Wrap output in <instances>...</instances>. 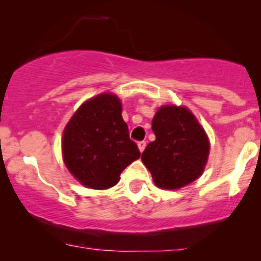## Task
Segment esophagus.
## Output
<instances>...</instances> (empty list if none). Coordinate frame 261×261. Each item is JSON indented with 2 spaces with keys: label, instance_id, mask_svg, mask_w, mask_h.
I'll use <instances>...</instances> for the list:
<instances>
[{
  "label": "esophagus",
  "instance_id": "obj_1",
  "mask_svg": "<svg viewBox=\"0 0 261 261\" xmlns=\"http://www.w3.org/2000/svg\"><path fill=\"white\" fill-rule=\"evenodd\" d=\"M137 146H139L140 152H141V153H142V152L145 151V148H146V142H145V141H140V142L137 143Z\"/></svg>",
  "mask_w": 261,
  "mask_h": 261
}]
</instances>
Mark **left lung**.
Listing matches in <instances>:
<instances>
[{
    "label": "left lung",
    "instance_id": "8db88e82",
    "mask_svg": "<svg viewBox=\"0 0 261 261\" xmlns=\"http://www.w3.org/2000/svg\"><path fill=\"white\" fill-rule=\"evenodd\" d=\"M155 140L149 142L141 160L154 184L161 189H180L202 174L210 142L199 121L184 107L164 106L152 120Z\"/></svg>",
    "mask_w": 261,
    "mask_h": 261
}]
</instances>
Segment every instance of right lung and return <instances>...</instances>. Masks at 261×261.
<instances>
[{"label": "right lung", "instance_id": "add662e5", "mask_svg": "<svg viewBox=\"0 0 261 261\" xmlns=\"http://www.w3.org/2000/svg\"><path fill=\"white\" fill-rule=\"evenodd\" d=\"M62 155L85 187L103 190L118 184L122 170L141 153L128 137L116 95L103 93L79 108L65 127Z\"/></svg>", "mask_w": 261, "mask_h": 261}]
</instances>
